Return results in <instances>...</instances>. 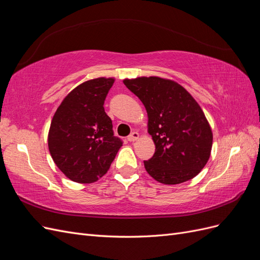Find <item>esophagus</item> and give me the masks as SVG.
I'll list each match as a JSON object with an SVG mask.
<instances>
[{"label": "esophagus", "mask_w": 260, "mask_h": 260, "mask_svg": "<svg viewBox=\"0 0 260 260\" xmlns=\"http://www.w3.org/2000/svg\"><path fill=\"white\" fill-rule=\"evenodd\" d=\"M139 137H140L139 133L137 131H133L131 135L128 137V141H129V142H133V141H137L139 139Z\"/></svg>", "instance_id": "1"}]
</instances>
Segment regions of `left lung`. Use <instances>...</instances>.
Instances as JSON below:
<instances>
[{"instance_id":"left-lung-1","label":"left lung","mask_w":260,"mask_h":260,"mask_svg":"<svg viewBox=\"0 0 260 260\" xmlns=\"http://www.w3.org/2000/svg\"><path fill=\"white\" fill-rule=\"evenodd\" d=\"M147 112V131L155 153L144 161L147 174L164 184H179L198 176L207 164L212 131L193 96L182 85L159 77L124 79Z\"/></svg>"}]
</instances>
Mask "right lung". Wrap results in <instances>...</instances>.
Returning a JSON list of instances; mask_svg holds the SVG:
<instances>
[{
    "label": "right lung",
    "mask_w": 260,
    "mask_h": 260,
    "mask_svg": "<svg viewBox=\"0 0 260 260\" xmlns=\"http://www.w3.org/2000/svg\"><path fill=\"white\" fill-rule=\"evenodd\" d=\"M114 82V78L102 77L79 84L53 116L50 153L58 169L75 182L93 183L103 177L122 146L103 106Z\"/></svg>",
    "instance_id": "1"
}]
</instances>
